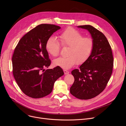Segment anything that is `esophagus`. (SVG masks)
Segmentation results:
<instances>
[{
	"instance_id": "1",
	"label": "esophagus",
	"mask_w": 126,
	"mask_h": 126,
	"mask_svg": "<svg viewBox=\"0 0 126 126\" xmlns=\"http://www.w3.org/2000/svg\"><path fill=\"white\" fill-rule=\"evenodd\" d=\"M63 71H64V74L65 75H67V74H68L69 73V72L68 70H67L64 69V70H63Z\"/></svg>"
}]
</instances>
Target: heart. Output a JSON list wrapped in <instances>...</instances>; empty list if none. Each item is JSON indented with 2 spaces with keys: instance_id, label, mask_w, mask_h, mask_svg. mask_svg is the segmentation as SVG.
<instances>
[{
  "instance_id": "1",
  "label": "heart",
  "mask_w": 126,
  "mask_h": 126,
  "mask_svg": "<svg viewBox=\"0 0 126 126\" xmlns=\"http://www.w3.org/2000/svg\"><path fill=\"white\" fill-rule=\"evenodd\" d=\"M59 41L63 46H69L67 57H59L53 61L57 66L64 69H69L77 62L79 64L85 62L90 56L94 47V41L89 37H83V35L73 28H69L62 32L59 36ZM45 48L53 57L59 54L60 46L54 37L46 41Z\"/></svg>"
}]
</instances>
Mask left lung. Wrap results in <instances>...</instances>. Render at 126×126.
Segmentation results:
<instances>
[{
  "mask_svg": "<svg viewBox=\"0 0 126 126\" xmlns=\"http://www.w3.org/2000/svg\"><path fill=\"white\" fill-rule=\"evenodd\" d=\"M87 30L94 43L89 58L71 71L75 81L70 88V94L81 100H88L100 94L110 80L113 66L111 46L102 32L90 25L78 26Z\"/></svg>",
  "mask_w": 126,
  "mask_h": 126,
  "instance_id": "obj_1",
  "label": "left lung"
}]
</instances>
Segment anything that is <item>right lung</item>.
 <instances>
[{
    "mask_svg": "<svg viewBox=\"0 0 126 126\" xmlns=\"http://www.w3.org/2000/svg\"><path fill=\"white\" fill-rule=\"evenodd\" d=\"M61 27L42 24L29 32L20 40L12 57L13 74L18 86L31 97L38 98L50 94L56 81L64 73L59 66L50 65L45 48L47 40Z\"/></svg>",
    "mask_w": 126,
    "mask_h": 126,
    "instance_id": "right-lung-1",
    "label": "right lung"
}]
</instances>
